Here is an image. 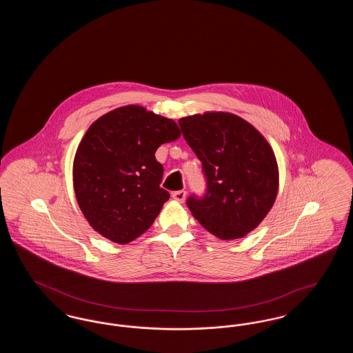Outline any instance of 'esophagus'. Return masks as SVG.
<instances>
[{"label": "esophagus", "mask_w": 353, "mask_h": 353, "mask_svg": "<svg viewBox=\"0 0 353 353\" xmlns=\"http://www.w3.org/2000/svg\"><path fill=\"white\" fill-rule=\"evenodd\" d=\"M172 197H173V200H176L177 202H184L185 199H186V192H185V190L173 192V193H172Z\"/></svg>", "instance_id": "1"}]
</instances>
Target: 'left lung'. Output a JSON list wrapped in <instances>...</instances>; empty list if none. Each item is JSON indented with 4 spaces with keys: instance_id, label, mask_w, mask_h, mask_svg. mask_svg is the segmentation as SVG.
<instances>
[{
    "instance_id": "8db88e82",
    "label": "left lung",
    "mask_w": 353,
    "mask_h": 353,
    "mask_svg": "<svg viewBox=\"0 0 353 353\" xmlns=\"http://www.w3.org/2000/svg\"><path fill=\"white\" fill-rule=\"evenodd\" d=\"M208 181L203 199L188 208L219 239L243 238L268 216L279 188L276 157L265 136L245 119L208 111L179 120Z\"/></svg>"
}]
</instances>
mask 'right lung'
Returning <instances> with one entry per match:
<instances>
[{
  "mask_svg": "<svg viewBox=\"0 0 353 353\" xmlns=\"http://www.w3.org/2000/svg\"><path fill=\"white\" fill-rule=\"evenodd\" d=\"M181 136L174 120L130 104L95 120L72 164L78 205L90 226L120 245L151 228L169 193L154 153Z\"/></svg>",
  "mask_w": 353,
  "mask_h": 353,
  "instance_id": "obj_1",
  "label": "right lung"
}]
</instances>
